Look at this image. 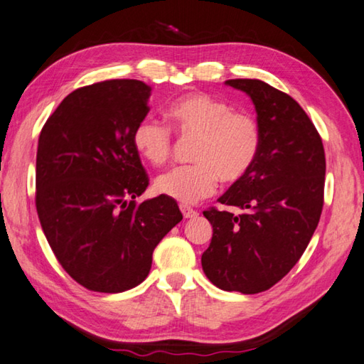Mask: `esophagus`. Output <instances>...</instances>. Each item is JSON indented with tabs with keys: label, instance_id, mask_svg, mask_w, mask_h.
<instances>
[{
	"label": "esophagus",
	"instance_id": "obj_1",
	"mask_svg": "<svg viewBox=\"0 0 364 364\" xmlns=\"http://www.w3.org/2000/svg\"><path fill=\"white\" fill-rule=\"evenodd\" d=\"M181 210H182V214H183V218H195L198 215V212L195 209H191L190 205L182 204L181 205Z\"/></svg>",
	"mask_w": 364,
	"mask_h": 364
}]
</instances>
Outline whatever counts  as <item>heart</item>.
Wrapping results in <instances>:
<instances>
[{
    "label": "heart",
    "instance_id": "b5f03b06",
    "mask_svg": "<svg viewBox=\"0 0 364 364\" xmlns=\"http://www.w3.org/2000/svg\"><path fill=\"white\" fill-rule=\"evenodd\" d=\"M168 117L185 138H195L193 164L168 169L155 179L160 195L191 204L209 196L220 179L235 183L249 174L262 146L258 122L245 112H235L230 105L205 93H191L174 101ZM133 146L154 166L171 155L173 138L168 127L152 117L134 128Z\"/></svg>",
    "mask_w": 364,
    "mask_h": 364
}]
</instances>
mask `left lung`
I'll return each instance as SVG.
<instances>
[{"label":"left lung","instance_id":"1","mask_svg":"<svg viewBox=\"0 0 364 364\" xmlns=\"http://www.w3.org/2000/svg\"><path fill=\"white\" fill-rule=\"evenodd\" d=\"M255 106L262 146L244 179L218 198L239 214L209 209L212 239L203 271L225 291L255 294L271 289L298 263L323 208L325 150L296 101L257 79L225 80Z\"/></svg>","mask_w":364,"mask_h":364}]
</instances>
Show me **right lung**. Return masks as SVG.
Here are the masks:
<instances>
[{
	"label": "right lung",
	"mask_w": 364,
	"mask_h": 364,
	"mask_svg": "<svg viewBox=\"0 0 364 364\" xmlns=\"http://www.w3.org/2000/svg\"><path fill=\"white\" fill-rule=\"evenodd\" d=\"M150 93L134 79L77 88L39 134V222L63 269L88 290L139 285L155 247L182 220L173 198L134 201L149 185L133 133L150 111Z\"/></svg>",
	"instance_id": "1"
}]
</instances>
